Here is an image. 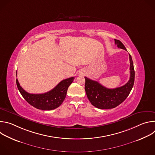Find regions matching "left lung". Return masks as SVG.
<instances>
[{"label":"left lung","mask_w":155,"mask_h":155,"mask_svg":"<svg viewBox=\"0 0 155 155\" xmlns=\"http://www.w3.org/2000/svg\"><path fill=\"white\" fill-rule=\"evenodd\" d=\"M115 42L118 48L126 50L121 41L115 39ZM129 61L130 78L127 83L121 87L109 89L97 81L84 77L86 96L93 105L100 109L113 108L119 105L127 98L134 86L135 78L133 61L130 54Z\"/></svg>","instance_id":"obj_1"}]
</instances>
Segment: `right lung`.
I'll return each mask as SVG.
<instances>
[{
	"mask_svg": "<svg viewBox=\"0 0 155 155\" xmlns=\"http://www.w3.org/2000/svg\"><path fill=\"white\" fill-rule=\"evenodd\" d=\"M17 75V72L16 74ZM74 77L62 80L51 91L43 94H30L22 87L18 79L16 85L24 99L35 108L42 110H51L59 107L64 101L69 86L73 82Z\"/></svg>",
	"mask_w": 155,
	"mask_h": 155,
	"instance_id": "obj_1",
	"label": "right lung"
}]
</instances>
